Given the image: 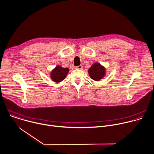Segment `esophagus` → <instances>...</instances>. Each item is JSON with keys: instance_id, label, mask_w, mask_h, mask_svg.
<instances>
[{"instance_id": "34e87169", "label": "esophagus", "mask_w": 154, "mask_h": 154, "mask_svg": "<svg viewBox=\"0 0 154 154\" xmlns=\"http://www.w3.org/2000/svg\"><path fill=\"white\" fill-rule=\"evenodd\" d=\"M76 69H79V70H81V69H82V65H79V66H78L76 67Z\"/></svg>"}]
</instances>
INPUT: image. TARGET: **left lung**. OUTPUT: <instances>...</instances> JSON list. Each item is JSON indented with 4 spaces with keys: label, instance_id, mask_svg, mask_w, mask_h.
<instances>
[{
    "label": "left lung",
    "instance_id": "1",
    "mask_svg": "<svg viewBox=\"0 0 154 154\" xmlns=\"http://www.w3.org/2000/svg\"><path fill=\"white\" fill-rule=\"evenodd\" d=\"M90 77L95 81H98L103 79L106 75V69L100 63H97L91 65L88 70Z\"/></svg>",
    "mask_w": 154,
    "mask_h": 154
}]
</instances>
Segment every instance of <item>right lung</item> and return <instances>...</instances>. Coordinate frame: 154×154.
<instances>
[{
  "instance_id": "1",
  "label": "right lung",
  "mask_w": 154,
  "mask_h": 154,
  "mask_svg": "<svg viewBox=\"0 0 154 154\" xmlns=\"http://www.w3.org/2000/svg\"><path fill=\"white\" fill-rule=\"evenodd\" d=\"M69 72L68 68H63L60 66H57L51 72L50 78L55 82H60L63 81Z\"/></svg>"
}]
</instances>
